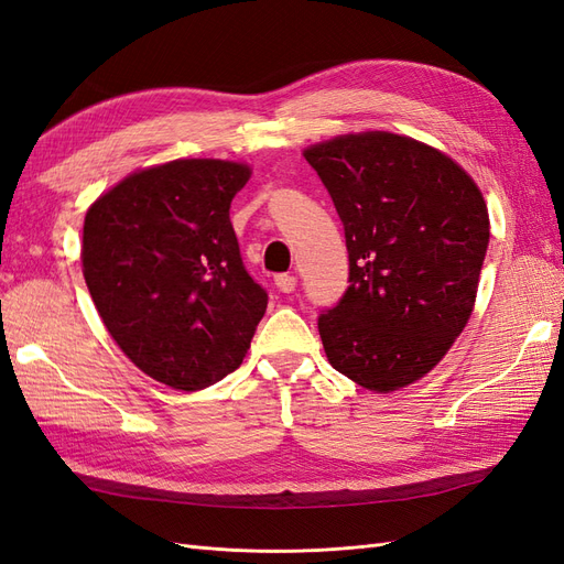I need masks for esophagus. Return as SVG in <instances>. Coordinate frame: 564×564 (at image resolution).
Wrapping results in <instances>:
<instances>
[{
  "label": "esophagus",
  "mask_w": 564,
  "mask_h": 564,
  "mask_svg": "<svg viewBox=\"0 0 564 564\" xmlns=\"http://www.w3.org/2000/svg\"><path fill=\"white\" fill-rule=\"evenodd\" d=\"M275 286L282 294H292L296 289V278L289 275V272H282V275H275Z\"/></svg>",
  "instance_id": "1"
}]
</instances>
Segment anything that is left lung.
<instances>
[{"label": "left lung", "instance_id": "obj_1", "mask_svg": "<svg viewBox=\"0 0 564 564\" xmlns=\"http://www.w3.org/2000/svg\"><path fill=\"white\" fill-rule=\"evenodd\" d=\"M346 230V294L317 317L329 365L367 390L425 377L473 313L489 245L475 181L445 152L388 131L303 150Z\"/></svg>", "mask_w": 564, "mask_h": 564}]
</instances>
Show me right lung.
<instances>
[{
	"label": "right lung",
	"mask_w": 564,
	"mask_h": 564,
	"mask_svg": "<svg viewBox=\"0 0 564 564\" xmlns=\"http://www.w3.org/2000/svg\"><path fill=\"white\" fill-rule=\"evenodd\" d=\"M247 164L174 160L100 195L84 218L82 270L129 360L176 390H202L242 365L268 308L240 256L230 202Z\"/></svg>",
	"instance_id": "right-lung-1"
}]
</instances>
